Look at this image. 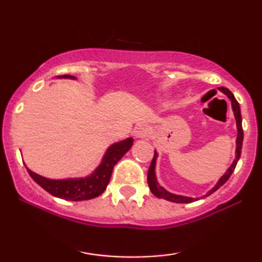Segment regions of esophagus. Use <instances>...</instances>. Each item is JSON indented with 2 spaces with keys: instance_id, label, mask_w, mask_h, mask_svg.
<instances>
[{
  "instance_id": "34e87169",
  "label": "esophagus",
  "mask_w": 262,
  "mask_h": 262,
  "mask_svg": "<svg viewBox=\"0 0 262 262\" xmlns=\"http://www.w3.org/2000/svg\"><path fill=\"white\" fill-rule=\"evenodd\" d=\"M134 132H135L136 137H137V138H143V137H146V136L149 135L150 128H149L148 125L142 124V125H138V126L135 128Z\"/></svg>"
}]
</instances>
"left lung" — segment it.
Returning <instances> with one entry per match:
<instances>
[{"label": "left lung", "instance_id": "obj_1", "mask_svg": "<svg viewBox=\"0 0 262 262\" xmlns=\"http://www.w3.org/2000/svg\"><path fill=\"white\" fill-rule=\"evenodd\" d=\"M220 91L223 92L225 95L228 96L229 99H230L231 101V106H232V110H234V114H235V118H236V124H237V139H236V159L234 160V162L230 166V168L227 170V173H225L223 177L220 179V181L217 182V185L214 186V187L211 189V191L207 193V195L212 194L214 191H217L218 188L221 187L222 185H224L225 182L228 181V179L230 178V175L232 174V171H234L236 164H237L238 160H239V156H241V150H242V142H243V128H242V117H241V111H239V105L237 102V100L235 99V96L232 93L229 91L228 88H224V87H220ZM156 157H157V154L155 151L154 154V159L151 161V164H150L149 167V170H148V185H149V188L150 191L152 192L154 195H156L157 198H161V199H166L168 202H173V203H181V204H186V203H192V202H195L196 199L194 198H189V196H182V195H177V194H171V193L167 192L166 189L163 187H161V186L157 184L156 181V177H155V162H156Z\"/></svg>", "mask_w": 262, "mask_h": 262}]
</instances>
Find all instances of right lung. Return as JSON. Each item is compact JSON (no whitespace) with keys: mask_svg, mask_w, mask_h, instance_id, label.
<instances>
[{"mask_svg":"<svg viewBox=\"0 0 262 262\" xmlns=\"http://www.w3.org/2000/svg\"><path fill=\"white\" fill-rule=\"evenodd\" d=\"M63 77L75 78L70 75H63ZM134 139L127 138L123 142L116 143L107 150L102 162L91 177L84 179H67V180H50L33 173L27 168L28 174L37 184L57 198L81 202L93 199L103 193L108 185L113 167L131 148Z\"/></svg>","mask_w":262,"mask_h":262,"instance_id":"obj_1","label":"right lung"}]
</instances>
